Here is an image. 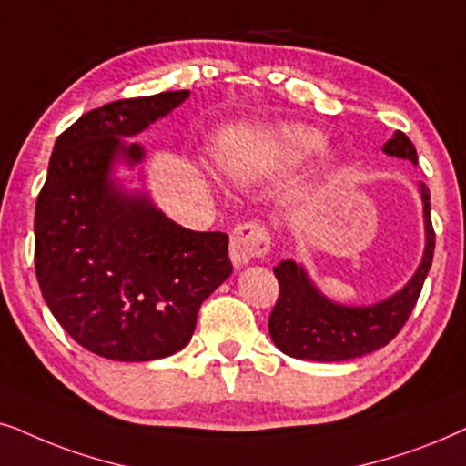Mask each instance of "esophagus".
Here are the masks:
<instances>
[{
    "label": "esophagus",
    "mask_w": 466,
    "mask_h": 466,
    "mask_svg": "<svg viewBox=\"0 0 466 466\" xmlns=\"http://www.w3.org/2000/svg\"><path fill=\"white\" fill-rule=\"evenodd\" d=\"M270 249V234L262 223L249 221L243 226L234 228L232 237H229V259L232 264L240 268L247 266L251 259L264 258Z\"/></svg>",
    "instance_id": "esophagus-1"
}]
</instances>
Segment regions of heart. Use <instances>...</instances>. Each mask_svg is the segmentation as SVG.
Segmentation results:
<instances>
[{"instance_id": "obj_1", "label": "heart", "mask_w": 466, "mask_h": 466, "mask_svg": "<svg viewBox=\"0 0 466 466\" xmlns=\"http://www.w3.org/2000/svg\"><path fill=\"white\" fill-rule=\"evenodd\" d=\"M326 140L319 132L305 126H281L275 129V134L268 136L264 145H259L256 151L245 155V157L234 159L228 166V170L234 177H251L256 172H262L272 166L281 164H300L319 153L324 148Z\"/></svg>"}]
</instances>
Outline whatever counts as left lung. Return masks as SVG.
<instances>
[{
  "instance_id": "obj_1",
  "label": "left lung",
  "mask_w": 466,
  "mask_h": 466,
  "mask_svg": "<svg viewBox=\"0 0 466 466\" xmlns=\"http://www.w3.org/2000/svg\"><path fill=\"white\" fill-rule=\"evenodd\" d=\"M383 153L418 164L413 142L402 132H394L383 145ZM420 196L424 204V256L405 288L386 300L367 307L339 305L315 288L302 264L283 259L275 266L279 300L270 313L268 332L279 350L298 360L340 362L381 350L400 332L418 302L435 253L431 191L424 183H420Z\"/></svg>"
}]
</instances>
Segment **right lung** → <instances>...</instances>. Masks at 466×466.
<instances>
[{"mask_svg": "<svg viewBox=\"0 0 466 466\" xmlns=\"http://www.w3.org/2000/svg\"><path fill=\"white\" fill-rule=\"evenodd\" d=\"M189 97L166 91L104 104L55 142L35 202V277L61 328L97 356L148 362L181 351L200 305L232 275L228 234L168 219L113 178L145 159L136 136Z\"/></svg>", "mask_w": 466, "mask_h": 466, "instance_id": "add662e5", "label": "right lung"}]
</instances>
